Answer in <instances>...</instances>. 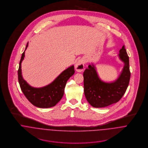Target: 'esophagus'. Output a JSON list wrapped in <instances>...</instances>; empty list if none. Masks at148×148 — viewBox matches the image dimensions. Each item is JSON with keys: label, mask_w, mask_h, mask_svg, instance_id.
<instances>
[{"label": "esophagus", "mask_w": 148, "mask_h": 148, "mask_svg": "<svg viewBox=\"0 0 148 148\" xmlns=\"http://www.w3.org/2000/svg\"><path fill=\"white\" fill-rule=\"evenodd\" d=\"M85 61L84 59H80L75 64V69L78 72H81L84 69Z\"/></svg>", "instance_id": "esophagus-1"}]
</instances>
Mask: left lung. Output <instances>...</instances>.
<instances>
[{"label": "left lung", "mask_w": 148, "mask_h": 148, "mask_svg": "<svg viewBox=\"0 0 148 148\" xmlns=\"http://www.w3.org/2000/svg\"><path fill=\"white\" fill-rule=\"evenodd\" d=\"M118 56L124 67L118 78L111 82L103 81L93 63L84 72V90L88 102L95 108H103L117 103L126 92L129 83L130 72L129 60L124 45Z\"/></svg>", "instance_id": "1"}]
</instances>
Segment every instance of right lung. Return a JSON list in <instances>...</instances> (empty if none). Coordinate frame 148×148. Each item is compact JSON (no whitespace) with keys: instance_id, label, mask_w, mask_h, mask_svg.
Here are the masks:
<instances>
[{"instance_id":"1","label":"right lung","mask_w":148,"mask_h":148,"mask_svg":"<svg viewBox=\"0 0 148 148\" xmlns=\"http://www.w3.org/2000/svg\"><path fill=\"white\" fill-rule=\"evenodd\" d=\"M28 46V42L22 53L18 69V80L21 91L28 100L36 107L48 108L54 106L63 97L66 82L75 73L74 65H72L65 69L50 84L40 88L33 87L23 79L21 73V62L24 58L25 51Z\"/></svg>"}]
</instances>
